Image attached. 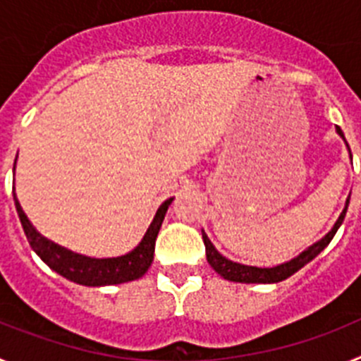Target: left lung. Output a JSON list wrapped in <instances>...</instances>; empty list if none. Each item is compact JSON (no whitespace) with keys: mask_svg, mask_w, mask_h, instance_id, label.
I'll return each mask as SVG.
<instances>
[{"mask_svg":"<svg viewBox=\"0 0 361 361\" xmlns=\"http://www.w3.org/2000/svg\"><path fill=\"white\" fill-rule=\"evenodd\" d=\"M336 132H338V135L342 137L343 141H345V137H343V132L340 130V126H336ZM347 208H349V199H347L343 212L340 213V216H338L336 224L333 226V229H331V231L327 233L324 238H322V240H318L317 244H312L311 247H307L305 251H302L298 257L293 258V260H289V262H286V264H280V266L253 267V266H244V264L231 262V260H228L226 257H222V255L215 250V245L212 244V240L208 238V235L202 231V240H204V245H206V258H208L209 266H212L213 269H215L216 273L222 276V279L231 280V282H242V283L282 282V280H286V279H289L291 275H295L296 271L302 269L305 264L311 262L312 258L318 257V255H320V251H324L325 247H327V244H329V242L333 240L334 235H336L338 228L342 226L343 219H345Z\"/></svg>","mask_w":361,"mask_h":361,"instance_id":"obj_1","label":"left lung"}]
</instances>
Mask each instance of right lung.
<instances>
[{"instance_id": "1", "label": "right lung", "mask_w": 361, "mask_h": 361, "mask_svg": "<svg viewBox=\"0 0 361 361\" xmlns=\"http://www.w3.org/2000/svg\"><path fill=\"white\" fill-rule=\"evenodd\" d=\"M171 200L173 199H168L161 204V208L157 209V213L153 216L148 231L145 233V237H142V240L139 242L135 250L116 258H90L72 253L70 250H65L61 245L54 244L49 238L39 235L36 228L30 224V220L27 219L14 193L16 212H18L19 220H21V226H23V231L27 235L28 242H30L32 250L39 255L41 260L50 269H54L56 273L65 276V279L72 280V282L81 283V286H92V288L111 286V283H124L130 282V280L141 279L145 275L153 262L155 240H157L159 229H161L162 220H164V215L168 212V206L171 204Z\"/></svg>"}]
</instances>
